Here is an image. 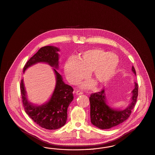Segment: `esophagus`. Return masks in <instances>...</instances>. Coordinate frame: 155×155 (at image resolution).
I'll use <instances>...</instances> for the list:
<instances>
[{
	"instance_id": "1",
	"label": "esophagus",
	"mask_w": 155,
	"mask_h": 155,
	"mask_svg": "<svg viewBox=\"0 0 155 155\" xmlns=\"http://www.w3.org/2000/svg\"><path fill=\"white\" fill-rule=\"evenodd\" d=\"M83 94V92L81 91V90H78L76 92V94L78 95H82Z\"/></svg>"
}]
</instances>
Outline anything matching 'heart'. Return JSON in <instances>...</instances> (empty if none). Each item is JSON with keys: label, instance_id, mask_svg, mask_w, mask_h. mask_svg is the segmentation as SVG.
I'll return each mask as SVG.
<instances>
[{"label": "heart", "instance_id": "heart-1", "mask_svg": "<svg viewBox=\"0 0 155 155\" xmlns=\"http://www.w3.org/2000/svg\"><path fill=\"white\" fill-rule=\"evenodd\" d=\"M119 64L118 56L101 49H93L81 53L77 60L70 59L64 65V73L68 81L76 84L86 78L88 73L98 85L103 86L116 74ZM87 84L85 86L88 87Z\"/></svg>", "mask_w": 155, "mask_h": 155}]
</instances>
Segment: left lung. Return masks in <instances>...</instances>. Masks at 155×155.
Masks as SVG:
<instances>
[{"mask_svg": "<svg viewBox=\"0 0 155 155\" xmlns=\"http://www.w3.org/2000/svg\"><path fill=\"white\" fill-rule=\"evenodd\" d=\"M132 71L136 75L134 67ZM132 102L130 106L123 110H114L106 103L104 90L92 93L89 97L91 106V120L93 125L100 129H109L120 124L130 116L138 95V84L135 82L133 91Z\"/></svg>", "mask_w": 155, "mask_h": 155, "instance_id": "8db88e82", "label": "left lung"}]
</instances>
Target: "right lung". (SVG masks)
<instances>
[{"mask_svg":"<svg viewBox=\"0 0 155 155\" xmlns=\"http://www.w3.org/2000/svg\"><path fill=\"white\" fill-rule=\"evenodd\" d=\"M58 48L52 46L41 48L25 63L23 71L38 62H45L58 68L59 66ZM56 76V85L49 101L42 106H33L29 103L25 95L23 81L20 82V91L24 110L36 124L48 130H57L66 123L67 108L73 100V89L63 81L62 77L54 69Z\"/></svg>","mask_w":155,"mask_h":155,"instance_id":"add662e5","label":"right lung"}]
</instances>
